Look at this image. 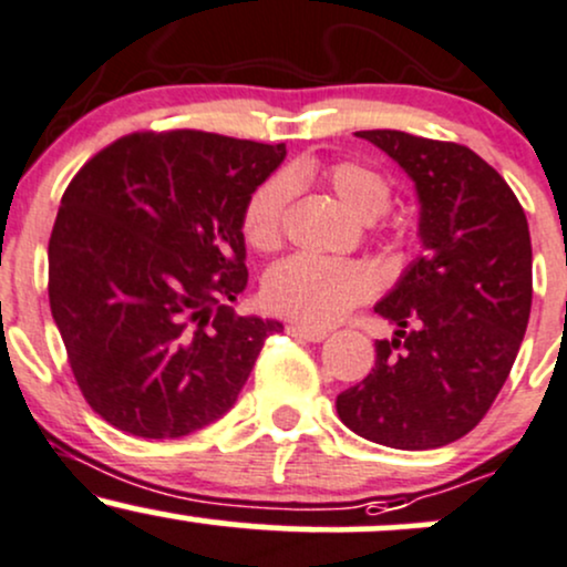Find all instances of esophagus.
<instances>
[{
  "label": "esophagus",
  "mask_w": 567,
  "mask_h": 567,
  "mask_svg": "<svg viewBox=\"0 0 567 567\" xmlns=\"http://www.w3.org/2000/svg\"><path fill=\"white\" fill-rule=\"evenodd\" d=\"M288 333L292 338H301V341H311V343H320L328 338V330L309 328V324H288Z\"/></svg>",
  "instance_id": "obj_1"
}]
</instances>
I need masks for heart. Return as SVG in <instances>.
Masks as SVG:
<instances>
[{
	"instance_id": "1",
	"label": "heart",
	"mask_w": 567,
	"mask_h": 567,
	"mask_svg": "<svg viewBox=\"0 0 567 567\" xmlns=\"http://www.w3.org/2000/svg\"><path fill=\"white\" fill-rule=\"evenodd\" d=\"M322 178L338 199L362 220H375L392 205V186L379 171L362 162H336L322 167ZM290 181L271 175L247 199L243 213V237L252 250H275L282 243L285 207ZM373 290V277L362 264L336 258L290 256L266 271L264 301L275 315L309 328H328L349 309L362 303Z\"/></svg>"
}]
</instances>
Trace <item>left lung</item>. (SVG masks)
Here are the masks:
<instances>
[{
	"mask_svg": "<svg viewBox=\"0 0 567 567\" xmlns=\"http://www.w3.org/2000/svg\"><path fill=\"white\" fill-rule=\"evenodd\" d=\"M413 178L426 252L375 303L394 324L375 368L338 394V419L370 442L429 451L470 434L523 343L533 298L528 218L472 148L402 130H360Z\"/></svg>",
	"mask_w": 567,
	"mask_h": 567,
	"instance_id": "1",
	"label": "left lung"
}]
</instances>
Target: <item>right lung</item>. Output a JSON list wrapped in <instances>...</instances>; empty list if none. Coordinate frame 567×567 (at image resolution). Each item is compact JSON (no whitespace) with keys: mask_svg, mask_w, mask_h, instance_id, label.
Here are the masks:
<instances>
[{"mask_svg":"<svg viewBox=\"0 0 567 567\" xmlns=\"http://www.w3.org/2000/svg\"><path fill=\"white\" fill-rule=\"evenodd\" d=\"M285 143L202 130L130 133L82 165L48 247L50 311L87 405L120 432L173 440L237 402L282 324L234 315L243 213Z\"/></svg>","mask_w":567,"mask_h":567,"instance_id":"1","label":"right lung"}]
</instances>
